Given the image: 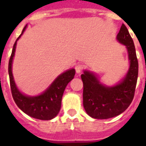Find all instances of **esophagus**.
<instances>
[{"mask_svg": "<svg viewBox=\"0 0 146 146\" xmlns=\"http://www.w3.org/2000/svg\"><path fill=\"white\" fill-rule=\"evenodd\" d=\"M84 68H85V66L82 65V64H78V65L76 66V67H75L76 72L79 74V73H80V72H82V71L84 69Z\"/></svg>", "mask_w": 146, "mask_h": 146, "instance_id": "obj_1", "label": "esophagus"}]
</instances>
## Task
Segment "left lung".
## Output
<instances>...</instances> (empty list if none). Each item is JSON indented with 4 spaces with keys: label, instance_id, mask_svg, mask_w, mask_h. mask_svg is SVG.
Instances as JSON below:
<instances>
[{
    "label": "left lung",
    "instance_id": "1",
    "mask_svg": "<svg viewBox=\"0 0 146 146\" xmlns=\"http://www.w3.org/2000/svg\"><path fill=\"white\" fill-rule=\"evenodd\" d=\"M117 38L128 50L130 67L124 79L114 87H106L91 72L81 74L83 82V106L90 116L108 119L125 111L134 99L138 76V60L135 44L129 31L122 24Z\"/></svg>",
    "mask_w": 146,
    "mask_h": 146
}]
</instances>
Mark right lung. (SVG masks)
Listing matches in <instances>:
<instances>
[{
  "label": "right lung",
  "mask_w": 146,
  "mask_h": 146,
  "mask_svg": "<svg viewBox=\"0 0 146 146\" xmlns=\"http://www.w3.org/2000/svg\"><path fill=\"white\" fill-rule=\"evenodd\" d=\"M23 28L20 36L17 38L12 49L11 57L9 61V74L11 94L15 103L21 110L34 118L40 120H50L55 118L59 113L61 106V99L67 84L74 78L75 70L72 69L59 75L47 90L38 96L30 97L23 95L16 87L13 79L11 64L15 55L17 41L25 31Z\"/></svg>",
  "instance_id": "1"
}]
</instances>
